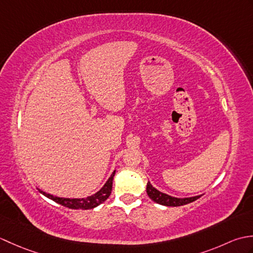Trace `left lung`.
<instances>
[{
  "label": "left lung",
  "instance_id": "1",
  "mask_svg": "<svg viewBox=\"0 0 253 253\" xmlns=\"http://www.w3.org/2000/svg\"><path fill=\"white\" fill-rule=\"evenodd\" d=\"M147 193L148 196L151 198V200H153L154 202H157L159 204H162V206H166V207H180V206H185V204H188L190 202L196 201L197 199L200 198V196L197 197H191V198H175V197H170L166 193L161 192L159 190L155 189V188L148 182L147 184Z\"/></svg>",
  "mask_w": 253,
  "mask_h": 253
}]
</instances>
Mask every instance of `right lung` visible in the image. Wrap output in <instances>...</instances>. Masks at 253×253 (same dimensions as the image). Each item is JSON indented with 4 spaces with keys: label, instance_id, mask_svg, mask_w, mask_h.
Here are the masks:
<instances>
[{
    "label": "right lung",
    "instance_id": "1",
    "mask_svg": "<svg viewBox=\"0 0 253 253\" xmlns=\"http://www.w3.org/2000/svg\"><path fill=\"white\" fill-rule=\"evenodd\" d=\"M115 171L111 175L109 180L106 181V184L103 186V188L100 191H98L93 196H90L85 199H68V198H58L54 197L49 193H45L44 191H41L42 195L45 197L52 199L53 201H55L58 204H62L63 207H66L68 209H75V210H89L98 207L99 204L104 202L107 198L110 197L112 192V184H113V178H114Z\"/></svg>",
    "mask_w": 253,
    "mask_h": 253
}]
</instances>
